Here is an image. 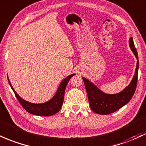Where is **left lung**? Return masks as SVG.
I'll list each match as a JSON object with an SVG mask.
<instances>
[{
	"label": "left lung",
	"mask_w": 146,
	"mask_h": 146,
	"mask_svg": "<svg viewBox=\"0 0 146 146\" xmlns=\"http://www.w3.org/2000/svg\"><path fill=\"white\" fill-rule=\"evenodd\" d=\"M129 45L137 60V67L132 81L129 85L125 88L122 91L115 94H106L98 89L91 81L88 80L84 77L82 78L87 93L89 105L92 111L95 113L101 115H106L117 111L129 102L135 92L138 78L139 59L132 37L129 39Z\"/></svg>",
	"instance_id": "obj_1"
}]
</instances>
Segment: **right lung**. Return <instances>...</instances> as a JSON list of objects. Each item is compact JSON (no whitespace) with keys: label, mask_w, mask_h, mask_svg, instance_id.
<instances>
[{"label":"right lung","mask_w":146,"mask_h":146,"mask_svg":"<svg viewBox=\"0 0 146 146\" xmlns=\"http://www.w3.org/2000/svg\"><path fill=\"white\" fill-rule=\"evenodd\" d=\"M75 74H71L70 76H67L64 78L60 84L58 89H57V92L53 98L48 100V101L44 102V103L35 104L32 103V102H28L26 100H23L17 94L14 88L12 87L11 82H9V78H8V82L10 85L11 88L13 90L16 97L18 99L21 105L27 111L33 115L41 116H50L52 115L55 114L60 110L61 107L62 106V104L64 102V92L66 89V86L68 84V81L70 80V78H72Z\"/></svg>","instance_id":"1"}]
</instances>
